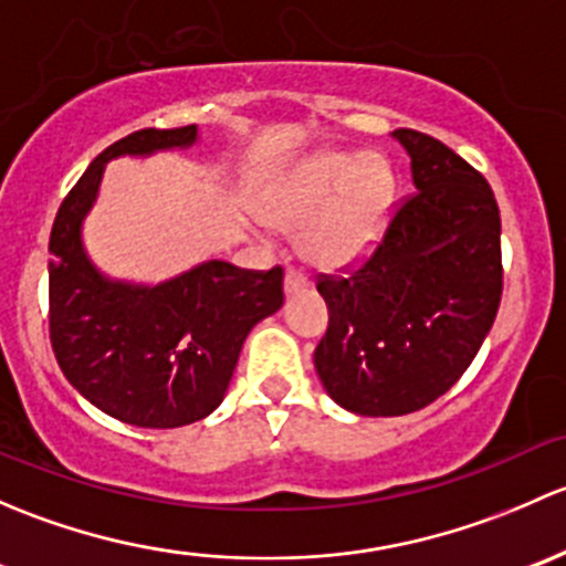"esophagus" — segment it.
Listing matches in <instances>:
<instances>
[{
    "mask_svg": "<svg viewBox=\"0 0 566 566\" xmlns=\"http://www.w3.org/2000/svg\"><path fill=\"white\" fill-rule=\"evenodd\" d=\"M307 277L302 275V272L296 270H289L285 272V296H294V294H302V291H307Z\"/></svg>",
    "mask_w": 566,
    "mask_h": 566,
    "instance_id": "34e87169",
    "label": "esophagus"
}]
</instances>
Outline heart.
Segmentation results:
<instances>
[{
    "label": "heart",
    "mask_w": 566,
    "mask_h": 566,
    "mask_svg": "<svg viewBox=\"0 0 566 566\" xmlns=\"http://www.w3.org/2000/svg\"><path fill=\"white\" fill-rule=\"evenodd\" d=\"M395 203V174L381 155L322 149L272 171L255 193L261 220L300 226V250L322 270H346L381 242Z\"/></svg>",
    "instance_id": "obj_1"
}]
</instances>
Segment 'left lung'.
<instances>
[{"instance_id":"8db88e82","label":"left lung","mask_w":566,"mask_h":566,"mask_svg":"<svg viewBox=\"0 0 566 566\" xmlns=\"http://www.w3.org/2000/svg\"><path fill=\"white\" fill-rule=\"evenodd\" d=\"M413 193L370 261L324 277L329 326L313 363L326 395L359 417H400L463 376L501 302V218L491 185L417 130H395Z\"/></svg>"}]
</instances>
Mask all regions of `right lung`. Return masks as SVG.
<instances>
[{
	"instance_id": "1",
	"label": "right lung",
	"mask_w": 566,
	"mask_h": 566,
	"mask_svg": "<svg viewBox=\"0 0 566 566\" xmlns=\"http://www.w3.org/2000/svg\"><path fill=\"white\" fill-rule=\"evenodd\" d=\"M198 127L138 130L111 144L75 182L51 229V346L62 373L92 406L136 428H182L226 398L255 324L281 311L283 270L201 261L160 283L111 277L90 259L84 220L106 163L198 144Z\"/></svg>"
}]
</instances>
